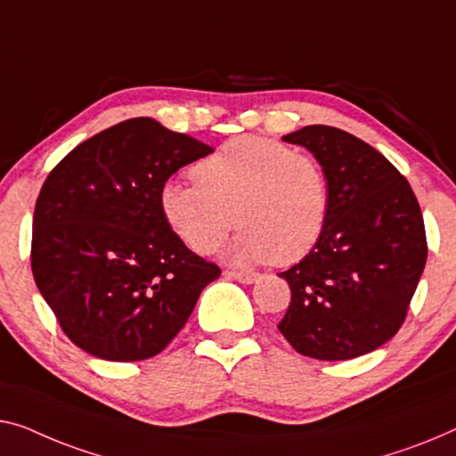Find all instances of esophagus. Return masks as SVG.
Wrapping results in <instances>:
<instances>
[{"label": "esophagus", "mask_w": 456, "mask_h": 456, "mask_svg": "<svg viewBox=\"0 0 456 456\" xmlns=\"http://www.w3.org/2000/svg\"><path fill=\"white\" fill-rule=\"evenodd\" d=\"M225 274L229 278H233V281L241 282V284H254L257 278H260V274L257 272H235V270H227Z\"/></svg>", "instance_id": "34e87169"}]
</instances>
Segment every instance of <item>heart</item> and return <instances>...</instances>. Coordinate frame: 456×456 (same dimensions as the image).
Masks as SVG:
<instances>
[{"label": "heart", "mask_w": 456, "mask_h": 456, "mask_svg": "<svg viewBox=\"0 0 456 456\" xmlns=\"http://www.w3.org/2000/svg\"><path fill=\"white\" fill-rule=\"evenodd\" d=\"M194 178L159 188L163 221L194 254H213L237 221L243 229L227 249L229 262L289 266L315 248L328 223L322 163L281 141L231 139L196 163Z\"/></svg>", "instance_id": "obj_1"}]
</instances>
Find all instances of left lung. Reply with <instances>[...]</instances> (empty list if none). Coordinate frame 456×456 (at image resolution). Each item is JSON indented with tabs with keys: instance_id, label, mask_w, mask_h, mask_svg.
I'll return each mask as SVG.
<instances>
[{
	"instance_id": "1",
	"label": "left lung",
	"mask_w": 456,
	"mask_h": 456,
	"mask_svg": "<svg viewBox=\"0 0 456 456\" xmlns=\"http://www.w3.org/2000/svg\"><path fill=\"white\" fill-rule=\"evenodd\" d=\"M282 141L322 163L330 215L315 248L278 274L290 287L278 330L309 358L369 354L402 328L426 266L416 194L385 155L336 126H303Z\"/></svg>"
}]
</instances>
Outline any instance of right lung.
<instances>
[{
	"mask_svg": "<svg viewBox=\"0 0 456 456\" xmlns=\"http://www.w3.org/2000/svg\"><path fill=\"white\" fill-rule=\"evenodd\" d=\"M213 147L158 120L118 122L67 153L40 190L32 274L87 354L133 362L166 348L221 276L175 237L159 188Z\"/></svg>",
	"mask_w": 456,
	"mask_h": 456,
	"instance_id": "1",
	"label": "right lung"
}]
</instances>
